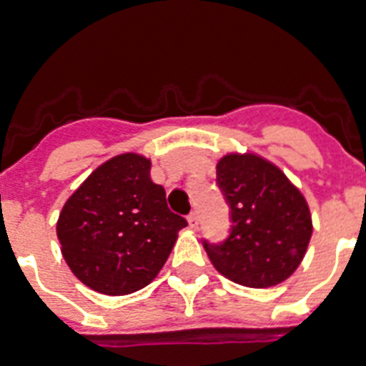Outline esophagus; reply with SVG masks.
<instances>
[{
  "instance_id": "34e87169",
  "label": "esophagus",
  "mask_w": 366,
  "mask_h": 366,
  "mask_svg": "<svg viewBox=\"0 0 366 366\" xmlns=\"http://www.w3.org/2000/svg\"><path fill=\"white\" fill-rule=\"evenodd\" d=\"M188 222L192 228H197L199 226V214H197V211H192L188 214Z\"/></svg>"
}]
</instances>
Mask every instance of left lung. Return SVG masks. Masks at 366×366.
<instances>
[{"instance_id": "8db88e82", "label": "left lung", "mask_w": 366, "mask_h": 366, "mask_svg": "<svg viewBox=\"0 0 366 366\" xmlns=\"http://www.w3.org/2000/svg\"><path fill=\"white\" fill-rule=\"evenodd\" d=\"M217 184L229 209L224 241L203 239L212 266L235 283L264 289L295 272L312 237L304 195L277 167L256 155H226Z\"/></svg>"}]
</instances>
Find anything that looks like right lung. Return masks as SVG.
I'll use <instances>...</instances> for the list:
<instances>
[{"label":"right lung","instance_id":"obj_1","mask_svg":"<svg viewBox=\"0 0 366 366\" xmlns=\"http://www.w3.org/2000/svg\"><path fill=\"white\" fill-rule=\"evenodd\" d=\"M137 154L100 165L66 201L56 224L62 256L81 283L110 296L144 289L171 254L186 218Z\"/></svg>","mask_w":366,"mask_h":366}]
</instances>
